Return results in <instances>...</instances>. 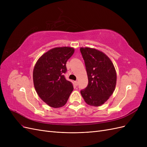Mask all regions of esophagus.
Masks as SVG:
<instances>
[{"mask_svg": "<svg viewBox=\"0 0 147 147\" xmlns=\"http://www.w3.org/2000/svg\"><path fill=\"white\" fill-rule=\"evenodd\" d=\"M75 85H76V86H77L78 84V81H75Z\"/></svg>", "mask_w": 147, "mask_h": 147, "instance_id": "obj_1", "label": "esophagus"}]
</instances>
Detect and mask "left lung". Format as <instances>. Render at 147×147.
Masks as SVG:
<instances>
[{
	"label": "left lung",
	"instance_id": "obj_1",
	"mask_svg": "<svg viewBox=\"0 0 147 147\" xmlns=\"http://www.w3.org/2000/svg\"><path fill=\"white\" fill-rule=\"evenodd\" d=\"M88 75V84L80 92L86 103L98 107L107 100L115 91L117 73L113 64L103 52L80 48Z\"/></svg>",
	"mask_w": 147,
	"mask_h": 147
}]
</instances>
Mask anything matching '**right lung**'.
<instances>
[{
  "label": "right lung",
  "instance_id": "right-lung-1",
  "mask_svg": "<svg viewBox=\"0 0 147 147\" xmlns=\"http://www.w3.org/2000/svg\"><path fill=\"white\" fill-rule=\"evenodd\" d=\"M74 53V48L57 47L43 54L37 61L33 70V81L37 94L49 106H64L74 90L67 80L66 63Z\"/></svg>",
  "mask_w": 147,
  "mask_h": 147
}]
</instances>
